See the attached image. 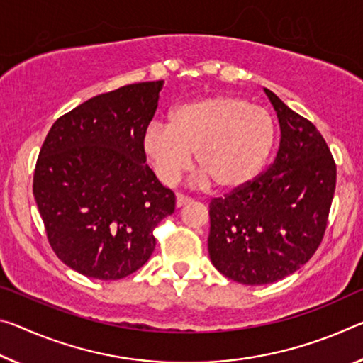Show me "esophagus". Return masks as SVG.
Returning <instances> with one entry per match:
<instances>
[{"instance_id":"obj_1","label":"esophagus","mask_w":363,"mask_h":363,"mask_svg":"<svg viewBox=\"0 0 363 363\" xmlns=\"http://www.w3.org/2000/svg\"><path fill=\"white\" fill-rule=\"evenodd\" d=\"M191 202H192V199H189V197H186V195H182V194H177V197H176V206H177V208H181V206L191 203Z\"/></svg>"}]
</instances>
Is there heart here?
Returning a JSON list of instances; mask_svg holds the SVG:
<instances>
[{
	"instance_id": "b5f03b06",
	"label": "heart",
	"mask_w": 363,
	"mask_h": 363,
	"mask_svg": "<svg viewBox=\"0 0 363 363\" xmlns=\"http://www.w3.org/2000/svg\"><path fill=\"white\" fill-rule=\"evenodd\" d=\"M274 137L268 109L240 96L213 95L172 108L168 125H148L143 150L166 186L179 179L195 152L200 181L229 191L258 174L272 153Z\"/></svg>"
}]
</instances>
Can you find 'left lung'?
Listing matches in <instances>:
<instances>
[{
  "mask_svg": "<svg viewBox=\"0 0 363 363\" xmlns=\"http://www.w3.org/2000/svg\"><path fill=\"white\" fill-rule=\"evenodd\" d=\"M279 121L269 168L210 203L208 254L218 272L247 286L272 284L306 264L323 239L336 164L315 125L264 89Z\"/></svg>",
  "mask_w": 363,
  "mask_h": 363,
  "instance_id": "left-lung-1",
  "label": "left lung"
}]
</instances>
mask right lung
Instances as JSON below:
<instances>
[{
    "label": "right lung",
    "mask_w": 363,
    "mask_h": 363,
    "mask_svg": "<svg viewBox=\"0 0 363 363\" xmlns=\"http://www.w3.org/2000/svg\"><path fill=\"white\" fill-rule=\"evenodd\" d=\"M164 80L101 94L51 125L40 150L33 197L55 254L87 278L137 272L155 250L153 229L176 197L145 164L143 134Z\"/></svg>",
    "instance_id": "add662e5"
}]
</instances>
